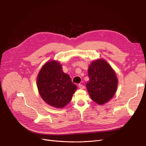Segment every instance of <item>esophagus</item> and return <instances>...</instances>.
<instances>
[{"instance_id":"1","label":"esophagus","mask_w":146,"mask_h":146,"mask_svg":"<svg viewBox=\"0 0 146 146\" xmlns=\"http://www.w3.org/2000/svg\"><path fill=\"white\" fill-rule=\"evenodd\" d=\"M79 88L80 89H85V86H84L82 85H81V84H79Z\"/></svg>"}]
</instances>
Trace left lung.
Wrapping results in <instances>:
<instances>
[{
	"label": "left lung",
	"instance_id": "obj_1",
	"mask_svg": "<svg viewBox=\"0 0 146 146\" xmlns=\"http://www.w3.org/2000/svg\"><path fill=\"white\" fill-rule=\"evenodd\" d=\"M88 77L86 86L90 98L100 105L109 102L116 93L118 83L111 65L103 58L94 60L89 66Z\"/></svg>",
	"mask_w": 146,
	"mask_h": 146
}]
</instances>
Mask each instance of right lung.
Returning <instances> with one entry per match:
<instances>
[{"label": "right lung", "mask_w": 146, "mask_h": 146, "mask_svg": "<svg viewBox=\"0 0 146 146\" xmlns=\"http://www.w3.org/2000/svg\"><path fill=\"white\" fill-rule=\"evenodd\" d=\"M38 92L48 105L60 109L70 102L77 86L62 70L58 61L51 60L41 68L36 78Z\"/></svg>", "instance_id": "obj_1"}]
</instances>
